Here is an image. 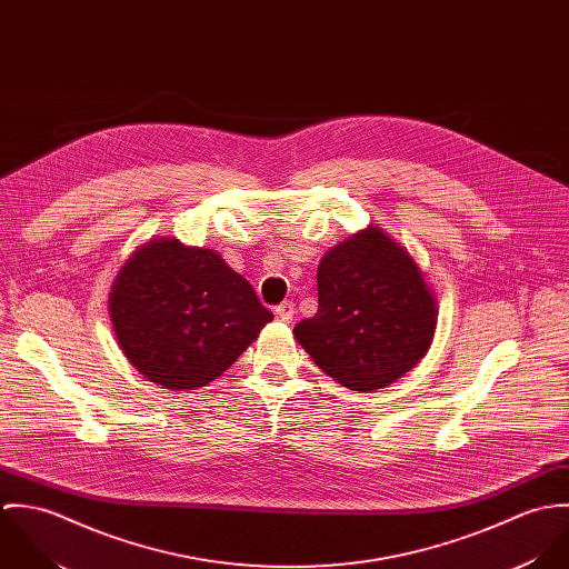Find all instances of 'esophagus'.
Instances as JSON below:
<instances>
[{
	"instance_id": "34e87169",
	"label": "esophagus",
	"mask_w": 569,
	"mask_h": 569,
	"mask_svg": "<svg viewBox=\"0 0 569 569\" xmlns=\"http://www.w3.org/2000/svg\"><path fill=\"white\" fill-rule=\"evenodd\" d=\"M293 316H296V305H293V302L287 300V302H282V305L276 307V318H278L280 322H291Z\"/></svg>"
}]
</instances>
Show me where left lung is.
<instances>
[{
  "instance_id": "8db88e82",
  "label": "left lung",
  "mask_w": 569,
  "mask_h": 569,
  "mask_svg": "<svg viewBox=\"0 0 569 569\" xmlns=\"http://www.w3.org/2000/svg\"><path fill=\"white\" fill-rule=\"evenodd\" d=\"M436 302L416 262L377 226L332 247L318 269V313L293 328L330 379L381 390L427 352Z\"/></svg>"
}]
</instances>
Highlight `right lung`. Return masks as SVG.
Segmentation results:
<instances>
[{
  "mask_svg": "<svg viewBox=\"0 0 569 569\" xmlns=\"http://www.w3.org/2000/svg\"><path fill=\"white\" fill-rule=\"evenodd\" d=\"M109 311L127 359L168 390L214 381L273 320L217 251L174 239L136 251L113 284Z\"/></svg>",
  "mask_w": 569,
  "mask_h": 569,
  "instance_id": "add662e5",
  "label": "right lung"
}]
</instances>
